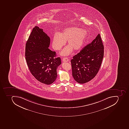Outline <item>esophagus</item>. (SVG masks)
<instances>
[{"label": "esophagus", "mask_w": 129, "mask_h": 129, "mask_svg": "<svg viewBox=\"0 0 129 129\" xmlns=\"http://www.w3.org/2000/svg\"><path fill=\"white\" fill-rule=\"evenodd\" d=\"M69 61V59L67 57H64L63 59V62H68Z\"/></svg>", "instance_id": "34e87169"}]
</instances>
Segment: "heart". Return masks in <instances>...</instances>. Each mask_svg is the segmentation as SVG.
Returning <instances> with one entry per match:
<instances>
[{
	"mask_svg": "<svg viewBox=\"0 0 129 129\" xmlns=\"http://www.w3.org/2000/svg\"><path fill=\"white\" fill-rule=\"evenodd\" d=\"M87 36L88 32L86 29L76 27H68L65 28L61 34L57 33L54 34L52 46L55 50H60L67 41L68 46L61 51V54L68 55L71 53L72 50L77 51L81 49Z\"/></svg>",
	"mask_w": 129,
	"mask_h": 129,
	"instance_id": "obj_1",
	"label": "heart"
}]
</instances>
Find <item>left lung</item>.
<instances>
[{"label": "left lung", "mask_w": 129, "mask_h": 129, "mask_svg": "<svg viewBox=\"0 0 129 129\" xmlns=\"http://www.w3.org/2000/svg\"><path fill=\"white\" fill-rule=\"evenodd\" d=\"M104 57V46L100 34L71 59L72 76L80 84L89 82L96 76Z\"/></svg>", "instance_id": "obj_1"}]
</instances>
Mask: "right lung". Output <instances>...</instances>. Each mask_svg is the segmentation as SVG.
<instances>
[{
  "label": "right lung",
  "instance_id": "add662e5",
  "mask_svg": "<svg viewBox=\"0 0 129 129\" xmlns=\"http://www.w3.org/2000/svg\"><path fill=\"white\" fill-rule=\"evenodd\" d=\"M49 37L43 29L35 26L32 30L25 47V58L29 70L37 80L49 85L57 78V69L61 64L59 57L49 49Z\"/></svg>",
  "mask_w": 129,
  "mask_h": 129
}]
</instances>
